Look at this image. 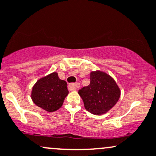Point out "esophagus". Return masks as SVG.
Wrapping results in <instances>:
<instances>
[{
	"mask_svg": "<svg viewBox=\"0 0 156 156\" xmlns=\"http://www.w3.org/2000/svg\"><path fill=\"white\" fill-rule=\"evenodd\" d=\"M70 88L73 90H77L80 87V83H70L69 84Z\"/></svg>",
	"mask_w": 156,
	"mask_h": 156,
	"instance_id": "esophagus-1",
	"label": "esophagus"
}]
</instances>
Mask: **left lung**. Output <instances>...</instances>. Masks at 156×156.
Instances as JSON below:
<instances>
[{"label":"left lung","instance_id":"1","mask_svg":"<svg viewBox=\"0 0 156 156\" xmlns=\"http://www.w3.org/2000/svg\"><path fill=\"white\" fill-rule=\"evenodd\" d=\"M78 94L88 112L101 115L115 105L121 96V90L110 75L97 70L90 73V85L83 87Z\"/></svg>","mask_w":156,"mask_h":156}]
</instances>
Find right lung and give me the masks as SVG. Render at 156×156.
Here are the masks:
<instances>
[{"label":"right lung","mask_w":156,"mask_h":156,"mask_svg":"<svg viewBox=\"0 0 156 156\" xmlns=\"http://www.w3.org/2000/svg\"><path fill=\"white\" fill-rule=\"evenodd\" d=\"M68 93L66 82L60 79L54 72L37 81L32 87L31 98L37 107L52 112L61 108Z\"/></svg>","instance_id":"1"}]
</instances>
